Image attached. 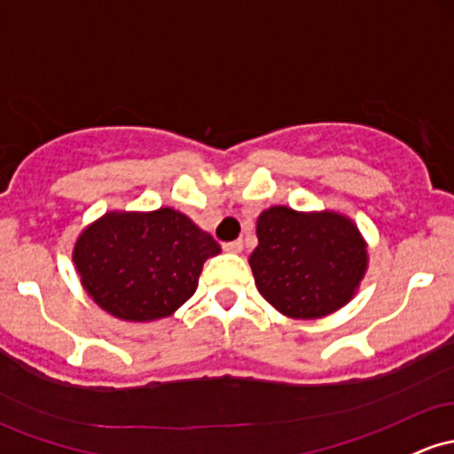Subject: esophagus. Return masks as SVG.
Masks as SVG:
<instances>
[{
    "instance_id": "esophagus-1",
    "label": "esophagus",
    "mask_w": 454,
    "mask_h": 454,
    "mask_svg": "<svg viewBox=\"0 0 454 454\" xmlns=\"http://www.w3.org/2000/svg\"><path fill=\"white\" fill-rule=\"evenodd\" d=\"M223 250L231 252V254H241L243 252V243L241 241H231V243H223Z\"/></svg>"
}]
</instances>
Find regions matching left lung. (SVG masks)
I'll list each match as a JSON object with an SVG mask.
<instances>
[{
  "label": "left lung",
  "mask_w": 454,
  "mask_h": 454,
  "mask_svg": "<svg viewBox=\"0 0 454 454\" xmlns=\"http://www.w3.org/2000/svg\"><path fill=\"white\" fill-rule=\"evenodd\" d=\"M250 267L258 293L288 318H323L356 297L368 269V243L340 211L269 207L256 219Z\"/></svg>",
  "instance_id": "8db88e82"
}]
</instances>
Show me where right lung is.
I'll use <instances>...</instances> for the list:
<instances>
[{"instance_id":"add662e5","label":"right lung","mask_w":454,"mask_h":454,"mask_svg":"<svg viewBox=\"0 0 454 454\" xmlns=\"http://www.w3.org/2000/svg\"><path fill=\"white\" fill-rule=\"evenodd\" d=\"M222 247L185 213L107 211L73 246L83 291L107 315L129 323L172 317L196 293L207 258Z\"/></svg>"}]
</instances>
